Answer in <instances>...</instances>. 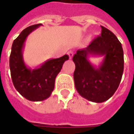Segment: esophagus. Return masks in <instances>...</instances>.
I'll return each instance as SVG.
<instances>
[{
  "instance_id": "esophagus-1",
  "label": "esophagus",
  "mask_w": 134,
  "mask_h": 134,
  "mask_svg": "<svg viewBox=\"0 0 134 134\" xmlns=\"http://www.w3.org/2000/svg\"><path fill=\"white\" fill-rule=\"evenodd\" d=\"M68 54H69V57L70 59H71V58L73 57V55H74V52H73V51H69L68 52Z\"/></svg>"
}]
</instances>
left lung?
<instances>
[{"mask_svg": "<svg viewBox=\"0 0 134 134\" xmlns=\"http://www.w3.org/2000/svg\"><path fill=\"white\" fill-rule=\"evenodd\" d=\"M91 55L104 56L98 67L90 63ZM75 64V88L83 98L102 103L111 98L118 89L124 71V53L121 42L114 34L101 26V34L73 57Z\"/></svg>", "mask_w": 134, "mask_h": 134, "instance_id": "left-lung-1", "label": "left lung"}]
</instances>
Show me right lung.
Listing matches in <instances>:
<instances>
[{"instance_id":"add662e5","label":"right lung","mask_w":134,"mask_h":134,"mask_svg":"<svg viewBox=\"0 0 134 134\" xmlns=\"http://www.w3.org/2000/svg\"><path fill=\"white\" fill-rule=\"evenodd\" d=\"M42 24L30 26L13 41L9 57V69L13 85L18 92L31 101H41L50 97L54 89L55 79L69 56L50 59L34 69L27 67L23 59V49L27 37Z\"/></svg>"}]
</instances>
